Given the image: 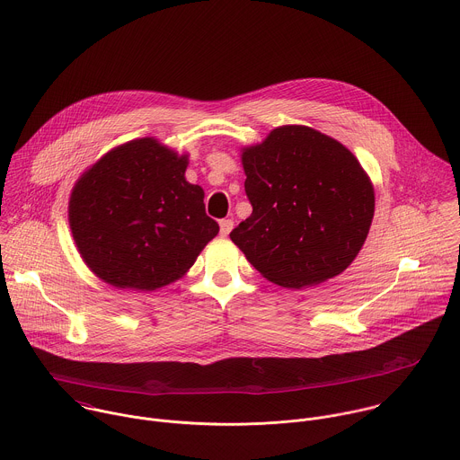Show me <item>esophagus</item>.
Returning <instances> with one entry per match:
<instances>
[{
	"instance_id": "esophagus-1",
	"label": "esophagus",
	"mask_w": 460,
	"mask_h": 460,
	"mask_svg": "<svg viewBox=\"0 0 460 460\" xmlns=\"http://www.w3.org/2000/svg\"><path fill=\"white\" fill-rule=\"evenodd\" d=\"M233 226H234V222H233L231 218L220 220V234H222V236H227V234L231 233V229H233Z\"/></svg>"
}]
</instances>
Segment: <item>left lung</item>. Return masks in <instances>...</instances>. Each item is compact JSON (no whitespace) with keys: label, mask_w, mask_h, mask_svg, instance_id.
I'll list each match as a JSON object with an SVG mask.
<instances>
[{"label":"left lung","mask_w":460,"mask_h":460,"mask_svg":"<svg viewBox=\"0 0 460 460\" xmlns=\"http://www.w3.org/2000/svg\"><path fill=\"white\" fill-rule=\"evenodd\" d=\"M249 218L231 240L269 281L303 288L344 272L362 249L375 191L357 157L310 127L285 125L242 154Z\"/></svg>","instance_id":"left-lung-1"}]
</instances>
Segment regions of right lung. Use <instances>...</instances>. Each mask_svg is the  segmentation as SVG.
I'll list each match as a JSON object with an SVG mask.
<instances>
[{"label":"right lung","instance_id":"obj_1","mask_svg":"<svg viewBox=\"0 0 460 460\" xmlns=\"http://www.w3.org/2000/svg\"><path fill=\"white\" fill-rule=\"evenodd\" d=\"M186 155L152 137L103 155L76 182L69 226L80 256L105 283L155 290L181 278L218 233L204 191L184 179Z\"/></svg>","mask_w":460,"mask_h":460}]
</instances>
